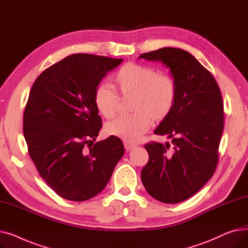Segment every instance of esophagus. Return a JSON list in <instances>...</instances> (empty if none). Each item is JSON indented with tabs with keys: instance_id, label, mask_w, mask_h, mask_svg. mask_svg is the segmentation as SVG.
Instances as JSON below:
<instances>
[{
	"instance_id": "1",
	"label": "esophagus",
	"mask_w": 248,
	"mask_h": 248,
	"mask_svg": "<svg viewBox=\"0 0 248 248\" xmlns=\"http://www.w3.org/2000/svg\"><path fill=\"white\" fill-rule=\"evenodd\" d=\"M124 149L126 150V151H131V150H133L135 147H136V145H134V144H131V142H124Z\"/></svg>"
}]
</instances>
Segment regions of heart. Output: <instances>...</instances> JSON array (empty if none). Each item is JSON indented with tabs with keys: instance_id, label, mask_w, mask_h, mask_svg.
<instances>
[{
	"instance_id": "b5f03b06",
	"label": "heart",
	"mask_w": 248,
	"mask_h": 248,
	"mask_svg": "<svg viewBox=\"0 0 248 248\" xmlns=\"http://www.w3.org/2000/svg\"><path fill=\"white\" fill-rule=\"evenodd\" d=\"M112 86L98 84L93 93L97 111L108 120L119 110L120 96L133 97L132 114L123 115L106 124V133L128 142L141 138L152 124L164 122L177 101V84L174 78L162 74L149 65L127 62L112 77Z\"/></svg>"
}]
</instances>
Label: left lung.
Segmentation results:
<instances>
[{
  "mask_svg": "<svg viewBox=\"0 0 248 248\" xmlns=\"http://www.w3.org/2000/svg\"><path fill=\"white\" fill-rule=\"evenodd\" d=\"M140 57L170 67L177 84L176 106L155 131L172 139V145H145L149 161L141 182L153 198L179 203L196 194L216 170L224 127L222 95L210 71L185 50L165 47Z\"/></svg>",
  "mask_w": 248,
  "mask_h": 248,
  "instance_id": "left-lung-1",
  "label": "left lung"
}]
</instances>
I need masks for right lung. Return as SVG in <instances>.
I'll list each match as a JSON object with an SVG mask.
<instances>
[{
    "mask_svg": "<svg viewBox=\"0 0 248 248\" xmlns=\"http://www.w3.org/2000/svg\"><path fill=\"white\" fill-rule=\"evenodd\" d=\"M122 61L71 54L45 69L32 85L23 117L28 153L39 175L64 199L94 197L124 153L123 141L113 136L93 142L102 127L94 89Z\"/></svg>",
    "mask_w": 248,
    "mask_h": 248,
    "instance_id": "1",
    "label": "right lung"
}]
</instances>
